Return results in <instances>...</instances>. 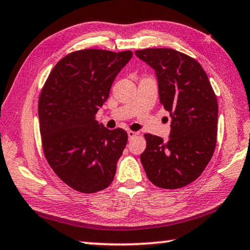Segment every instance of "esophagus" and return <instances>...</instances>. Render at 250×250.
I'll return each mask as SVG.
<instances>
[{"label": "esophagus", "instance_id": "34e87169", "mask_svg": "<svg viewBox=\"0 0 250 250\" xmlns=\"http://www.w3.org/2000/svg\"><path fill=\"white\" fill-rule=\"evenodd\" d=\"M138 134H139V133H138V132H134V131H131V130L128 131V137H129L130 140H131V139H132V138H134L135 135H138Z\"/></svg>", "mask_w": 250, "mask_h": 250}]
</instances>
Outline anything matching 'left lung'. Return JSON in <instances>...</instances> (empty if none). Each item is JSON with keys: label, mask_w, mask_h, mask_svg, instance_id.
Returning a JSON list of instances; mask_svg holds the SVG:
<instances>
[{"label": "left lung", "mask_w": 250, "mask_h": 250, "mask_svg": "<svg viewBox=\"0 0 250 250\" xmlns=\"http://www.w3.org/2000/svg\"><path fill=\"white\" fill-rule=\"evenodd\" d=\"M155 71L160 101L170 112L171 132L164 141L145 134L140 156L149 179L161 188L174 189L192 183L205 170L216 146L218 104L200 62L171 48L135 52Z\"/></svg>", "instance_id": "8db88e82"}]
</instances>
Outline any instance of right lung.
Wrapping results in <instances>:
<instances>
[{"instance_id":"right-lung-1","label":"right lung","mask_w":250,"mask_h":250,"mask_svg":"<svg viewBox=\"0 0 250 250\" xmlns=\"http://www.w3.org/2000/svg\"><path fill=\"white\" fill-rule=\"evenodd\" d=\"M132 55L104 49L70 53L55 65L42 89L39 118L45 158L76 191H103L115 177L128 134L121 128L107 129L96 113Z\"/></svg>"}]
</instances>
